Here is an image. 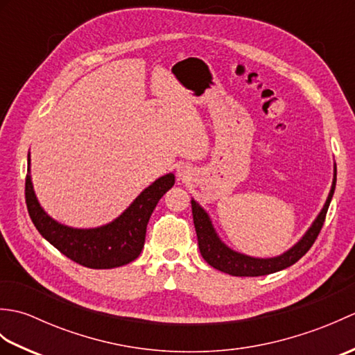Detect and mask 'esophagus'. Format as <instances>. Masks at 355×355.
Wrapping results in <instances>:
<instances>
[{"label": "esophagus", "mask_w": 355, "mask_h": 355, "mask_svg": "<svg viewBox=\"0 0 355 355\" xmlns=\"http://www.w3.org/2000/svg\"><path fill=\"white\" fill-rule=\"evenodd\" d=\"M177 175H178L180 180H183V182H186V180H189L191 175H192L191 166L189 164H184V163L178 164L177 166Z\"/></svg>", "instance_id": "esophagus-1"}]
</instances>
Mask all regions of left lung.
<instances>
[{
	"label": "left lung",
	"instance_id": "1",
	"mask_svg": "<svg viewBox=\"0 0 355 355\" xmlns=\"http://www.w3.org/2000/svg\"><path fill=\"white\" fill-rule=\"evenodd\" d=\"M336 178H337V169L334 164L333 184H331L328 198L319 212V215L315 216L313 224L308 227V230L304 233V236L300 238L296 244L290 247L286 252L273 256V258H254V256L233 250V248H230L227 244H225L220 238V235L216 233L214 223L210 220V216L205 210V207H201L198 202L192 198L191 205H192L193 224H195V230H197L201 256L205 258V261L209 263V266H212L214 268L224 271V273L232 275V276H263V275L276 273V271H281L286 267L293 266L294 262H297L308 250H310L315 238L319 235L323 221H325L329 202L333 200V195L336 191Z\"/></svg>",
	"mask_w": 355,
	"mask_h": 355
}]
</instances>
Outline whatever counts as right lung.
<instances>
[{"instance_id": "1", "label": "right lung", "mask_w": 355, "mask_h": 355, "mask_svg": "<svg viewBox=\"0 0 355 355\" xmlns=\"http://www.w3.org/2000/svg\"><path fill=\"white\" fill-rule=\"evenodd\" d=\"M27 155L26 202L35 227L67 258L88 268H116L139 258L145 245L146 225L157 202L175 183L172 172L157 178L128 206L116 220L99 227L78 229L51 218L37 201L30 175Z\"/></svg>"}]
</instances>
